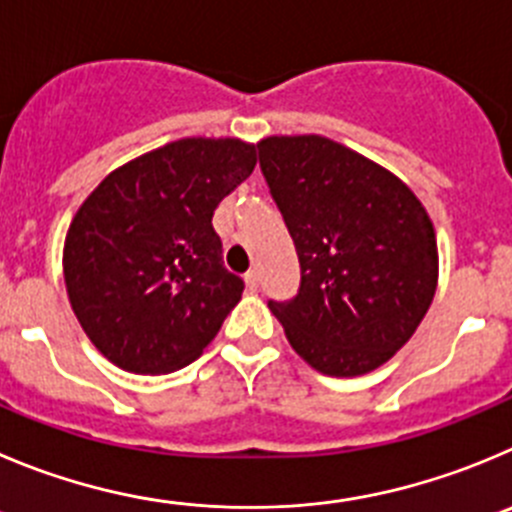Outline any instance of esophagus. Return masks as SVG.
Listing matches in <instances>:
<instances>
[{
    "label": "esophagus",
    "instance_id": "34e87169",
    "mask_svg": "<svg viewBox=\"0 0 512 512\" xmlns=\"http://www.w3.org/2000/svg\"><path fill=\"white\" fill-rule=\"evenodd\" d=\"M245 283H247V288H250V290L260 288V272H257V270L247 272V275H245Z\"/></svg>",
    "mask_w": 512,
    "mask_h": 512
}]
</instances>
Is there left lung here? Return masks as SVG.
<instances>
[{
    "instance_id": "8db88e82",
    "label": "left lung",
    "mask_w": 512,
    "mask_h": 512,
    "mask_svg": "<svg viewBox=\"0 0 512 512\" xmlns=\"http://www.w3.org/2000/svg\"><path fill=\"white\" fill-rule=\"evenodd\" d=\"M300 262L298 295L270 310L328 376L369 374L412 338L437 290V240L391 171L323 136L257 143Z\"/></svg>"
}]
</instances>
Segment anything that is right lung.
Here are the masks:
<instances>
[{
	"mask_svg": "<svg viewBox=\"0 0 512 512\" xmlns=\"http://www.w3.org/2000/svg\"><path fill=\"white\" fill-rule=\"evenodd\" d=\"M237 138H181L105 176L65 240L70 305L93 346L133 374H169L212 343L245 283L212 217L255 169Z\"/></svg>",
	"mask_w": 512,
	"mask_h": 512,
	"instance_id": "obj_1",
	"label": "right lung"
}]
</instances>
